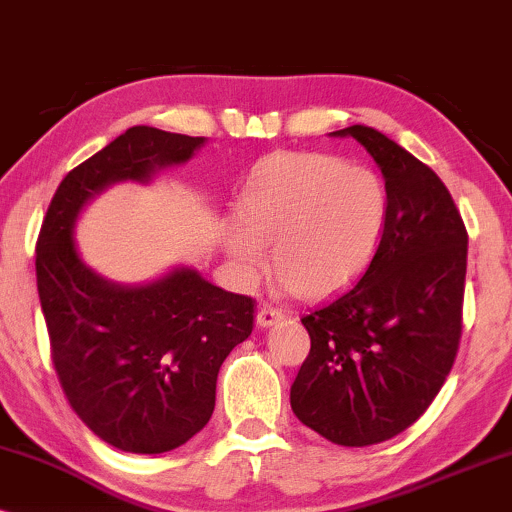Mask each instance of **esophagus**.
<instances>
[{"instance_id":"34e87169","label":"esophagus","mask_w":512,"mask_h":512,"mask_svg":"<svg viewBox=\"0 0 512 512\" xmlns=\"http://www.w3.org/2000/svg\"><path fill=\"white\" fill-rule=\"evenodd\" d=\"M283 318H285V313L281 309H276V306H269V304H264L262 309L257 311V325H260V327H271Z\"/></svg>"}]
</instances>
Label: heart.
Returning a JSON list of instances; mask_svg holds the SVG:
<instances>
[{"label":"heart","instance_id":"1","mask_svg":"<svg viewBox=\"0 0 512 512\" xmlns=\"http://www.w3.org/2000/svg\"><path fill=\"white\" fill-rule=\"evenodd\" d=\"M238 224L222 243L243 283L267 269L299 297L342 288L370 260L386 217V189L365 166L318 152H278L264 159L238 201Z\"/></svg>","mask_w":512,"mask_h":512}]
</instances>
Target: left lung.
<instances>
[{
    "label": "left lung",
    "mask_w": 512,
    "mask_h": 512,
    "mask_svg": "<svg viewBox=\"0 0 512 512\" xmlns=\"http://www.w3.org/2000/svg\"><path fill=\"white\" fill-rule=\"evenodd\" d=\"M351 135L381 168L386 217L367 269L302 316L311 351L290 388L304 426L344 447L410 428L440 393L463 323L468 231L445 182L367 126Z\"/></svg>",
    "instance_id": "obj_1"
}]
</instances>
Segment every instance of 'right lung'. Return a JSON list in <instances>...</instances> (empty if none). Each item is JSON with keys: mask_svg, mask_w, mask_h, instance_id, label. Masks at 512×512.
I'll return each mask as SVG.
<instances>
[{"mask_svg": "<svg viewBox=\"0 0 512 512\" xmlns=\"http://www.w3.org/2000/svg\"><path fill=\"white\" fill-rule=\"evenodd\" d=\"M203 138L133 126L63 177L37 238V290L67 403L107 445L163 454L215 410L217 372L255 323V299L180 269L145 288L93 274L74 248L84 203L119 180H149Z\"/></svg>", "mask_w": 512, "mask_h": 512, "instance_id": "right-lung-1", "label": "right lung"}]
</instances>
